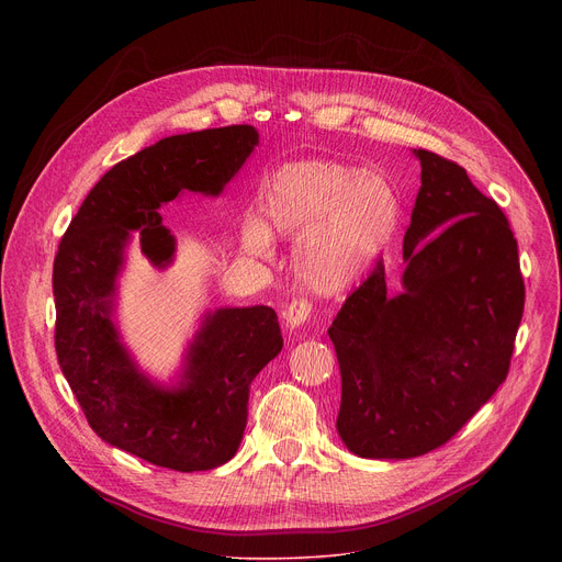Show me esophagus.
<instances>
[{
  "instance_id": "obj_1",
  "label": "esophagus",
  "mask_w": 562,
  "mask_h": 562,
  "mask_svg": "<svg viewBox=\"0 0 562 562\" xmlns=\"http://www.w3.org/2000/svg\"><path fill=\"white\" fill-rule=\"evenodd\" d=\"M284 319L289 329H300L302 325H306V319L311 315V302L306 300H291L284 308Z\"/></svg>"
}]
</instances>
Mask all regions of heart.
Returning a JSON list of instances; mask_svg holds the SVG:
<instances>
[{
  "instance_id": "b5f03b06",
  "label": "heart",
  "mask_w": 562,
  "mask_h": 562,
  "mask_svg": "<svg viewBox=\"0 0 562 562\" xmlns=\"http://www.w3.org/2000/svg\"><path fill=\"white\" fill-rule=\"evenodd\" d=\"M256 215L239 228L247 256L269 258L271 235L295 237L297 280L317 295H340L389 247L400 222V200L375 171L331 159H297L262 180Z\"/></svg>"
}]
</instances>
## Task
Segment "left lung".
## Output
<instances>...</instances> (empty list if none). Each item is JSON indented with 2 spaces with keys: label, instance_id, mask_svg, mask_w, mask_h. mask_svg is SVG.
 <instances>
[{
  "label": "left lung",
  "instance_id": "obj_1",
  "mask_svg": "<svg viewBox=\"0 0 562 562\" xmlns=\"http://www.w3.org/2000/svg\"><path fill=\"white\" fill-rule=\"evenodd\" d=\"M405 233L397 295L382 262L347 297L329 338L338 434L360 458L405 460L451 440L505 382L525 306L518 243L467 171L431 150Z\"/></svg>",
  "mask_w": 562,
  "mask_h": 562
}]
</instances>
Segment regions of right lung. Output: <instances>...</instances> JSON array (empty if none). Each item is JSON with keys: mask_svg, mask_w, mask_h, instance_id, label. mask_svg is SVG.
Here are the masks:
<instances>
[{"mask_svg": "<svg viewBox=\"0 0 562 562\" xmlns=\"http://www.w3.org/2000/svg\"><path fill=\"white\" fill-rule=\"evenodd\" d=\"M260 135L249 124L173 135L115 165L70 220L53 265L55 351L91 429L150 464L206 471L228 462L247 427L254 378L280 353L271 306L204 313L171 386L153 382L115 325L117 278L133 235L167 269L176 235L157 209L184 191L217 198Z\"/></svg>", "mask_w": 562, "mask_h": 562, "instance_id": "obj_1", "label": "right lung"}]
</instances>
